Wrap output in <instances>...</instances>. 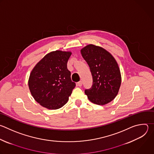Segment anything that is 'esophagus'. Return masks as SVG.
Instances as JSON below:
<instances>
[{
	"label": "esophagus",
	"instance_id": "esophagus-1",
	"mask_svg": "<svg viewBox=\"0 0 154 154\" xmlns=\"http://www.w3.org/2000/svg\"><path fill=\"white\" fill-rule=\"evenodd\" d=\"M77 86H82V81H80V82H77Z\"/></svg>",
	"mask_w": 154,
	"mask_h": 154
}]
</instances>
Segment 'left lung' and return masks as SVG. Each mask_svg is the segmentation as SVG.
<instances>
[{
	"instance_id": "left-lung-1",
	"label": "left lung",
	"mask_w": 154,
	"mask_h": 154,
	"mask_svg": "<svg viewBox=\"0 0 154 154\" xmlns=\"http://www.w3.org/2000/svg\"><path fill=\"white\" fill-rule=\"evenodd\" d=\"M81 54L92 76L91 88L85 90L88 99L98 105L109 103L117 96L122 82L116 60L106 50L94 45L84 47Z\"/></svg>"
}]
</instances>
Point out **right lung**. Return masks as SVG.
I'll list each match as a JSON object with an SVG mask.
<instances>
[{"label": "right lung", "mask_w": 154, "mask_h": 154, "mask_svg": "<svg viewBox=\"0 0 154 154\" xmlns=\"http://www.w3.org/2000/svg\"><path fill=\"white\" fill-rule=\"evenodd\" d=\"M71 55V52L53 51L46 54L30 74V92L37 103L47 109H57L63 106L75 86L67 68Z\"/></svg>", "instance_id": "add662e5"}]
</instances>
